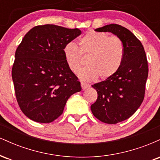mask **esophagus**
<instances>
[{"instance_id": "1", "label": "esophagus", "mask_w": 160, "mask_h": 160, "mask_svg": "<svg viewBox=\"0 0 160 160\" xmlns=\"http://www.w3.org/2000/svg\"><path fill=\"white\" fill-rule=\"evenodd\" d=\"M81 86H82V90H85V89H87V88L89 87V84L86 83V82H81Z\"/></svg>"}]
</instances>
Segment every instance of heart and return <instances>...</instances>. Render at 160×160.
I'll return each mask as SVG.
<instances>
[{"label": "heart", "mask_w": 160, "mask_h": 160, "mask_svg": "<svg viewBox=\"0 0 160 160\" xmlns=\"http://www.w3.org/2000/svg\"><path fill=\"white\" fill-rule=\"evenodd\" d=\"M80 49L74 42L66 43L63 54L68 67L77 73L81 67L82 56L89 57L86 68L80 70L79 77L85 81H92L98 77L106 80L113 76L122 65L124 45L118 37L108 33L89 31L79 40Z\"/></svg>", "instance_id": "1"}]
</instances>
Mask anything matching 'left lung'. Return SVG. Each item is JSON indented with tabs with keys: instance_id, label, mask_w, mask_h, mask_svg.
<instances>
[{
	"instance_id": "1",
	"label": "left lung",
	"mask_w": 160,
	"mask_h": 160,
	"mask_svg": "<svg viewBox=\"0 0 160 160\" xmlns=\"http://www.w3.org/2000/svg\"><path fill=\"white\" fill-rule=\"evenodd\" d=\"M95 31L111 32L124 45L123 62L119 71L111 78L92 86L98 93L96 102L91 105L93 115L105 123L116 124L132 116L144 100L148 60L140 40L126 28L111 24Z\"/></svg>"
}]
</instances>
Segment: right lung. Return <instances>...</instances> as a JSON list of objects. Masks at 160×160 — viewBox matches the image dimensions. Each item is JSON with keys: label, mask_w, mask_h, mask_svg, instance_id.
I'll use <instances>...</instances> for the list:
<instances>
[{"label": "right lung", "mask_w": 160, "mask_h": 160, "mask_svg": "<svg viewBox=\"0 0 160 160\" xmlns=\"http://www.w3.org/2000/svg\"><path fill=\"white\" fill-rule=\"evenodd\" d=\"M80 34L78 28L38 25L25 34L16 49L12 68L16 100L31 120L52 122L63 113L70 96L81 91L63 54L66 43Z\"/></svg>", "instance_id": "1"}]
</instances>
